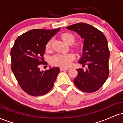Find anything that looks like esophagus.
<instances>
[{
	"mask_svg": "<svg viewBox=\"0 0 123 123\" xmlns=\"http://www.w3.org/2000/svg\"><path fill=\"white\" fill-rule=\"evenodd\" d=\"M60 70H69V68H67L61 67V68H60Z\"/></svg>",
	"mask_w": 123,
	"mask_h": 123,
	"instance_id": "obj_1",
	"label": "esophagus"
}]
</instances>
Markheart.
Returning <instances> with one entry per match:
<instances>
[{
  "label": "heart",
  "mask_w": 123,
  "mask_h": 123,
  "mask_svg": "<svg viewBox=\"0 0 123 123\" xmlns=\"http://www.w3.org/2000/svg\"><path fill=\"white\" fill-rule=\"evenodd\" d=\"M61 38L63 42L68 44H72L75 42V37L72 34L68 32L62 33ZM53 40L50 39L46 43L45 49L46 51H49L51 49ZM74 59V55L72 53L65 54H57L51 58V63L54 65L68 67L70 65L72 61Z\"/></svg>",
  "instance_id": "obj_1"
}]
</instances>
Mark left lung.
<instances>
[{"label":"left lung","instance_id":"left-lung-1","mask_svg":"<svg viewBox=\"0 0 123 123\" xmlns=\"http://www.w3.org/2000/svg\"><path fill=\"white\" fill-rule=\"evenodd\" d=\"M77 32L84 39L83 54L79 63L86 70L77 69V77L74 79L76 87L86 92L98 90L108 79L110 53L108 41L101 31L93 26L80 22L66 27Z\"/></svg>","mask_w":123,"mask_h":123}]
</instances>
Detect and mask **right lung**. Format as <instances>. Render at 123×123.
Returning <instances> with one entry per match:
<instances>
[{"label": "right lung", "mask_w": 123, "mask_h": 123, "mask_svg": "<svg viewBox=\"0 0 123 123\" xmlns=\"http://www.w3.org/2000/svg\"><path fill=\"white\" fill-rule=\"evenodd\" d=\"M60 30L32 29L19 36L10 52L12 70L21 88L32 96L47 94L53 88L60 68L40 71L46 43Z\"/></svg>", "instance_id": "right-lung-1"}]
</instances>
